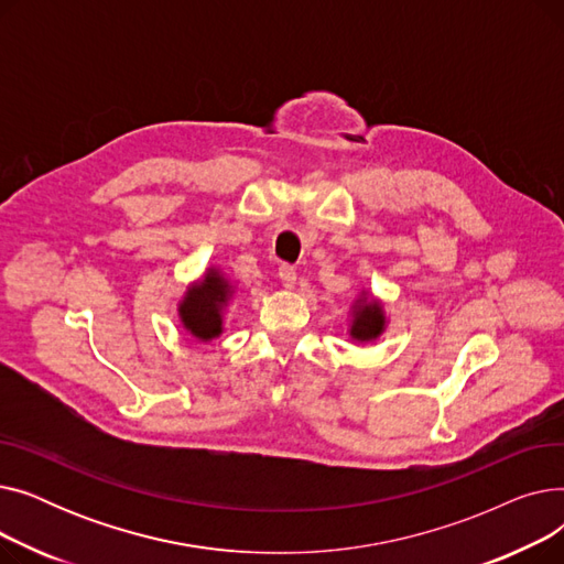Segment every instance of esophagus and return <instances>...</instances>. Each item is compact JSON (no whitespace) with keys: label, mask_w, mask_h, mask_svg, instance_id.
I'll use <instances>...</instances> for the list:
<instances>
[{"label":"esophagus","mask_w":564,"mask_h":564,"mask_svg":"<svg viewBox=\"0 0 564 564\" xmlns=\"http://www.w3.org/2000/svg\"><path fill=\"white\" fill-rule=\"evenodd\" d=\"M279 276H281V283L285 290H294V285H297V270L290 264H281L279 270Z\"/></svg>","instance_id":"obj_1"}]
</instances>
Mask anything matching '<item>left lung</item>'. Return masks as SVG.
Here are the masks:
<instances>
[{"label":"left lung","mask_w":564,"mask_h":564,"mask_svg":"<svg viewBox=\"0 0 564 564\" xmlns=\"http://www.w3.org/2000/svg\"><path fill=\"white\" fill-rule=\"evenodd\" d=\"M389 327V315L383 302L366 288L349 304V340L351 343H375Z\"/></svg>","instance_id":"left-lung-1"}]
</instances>
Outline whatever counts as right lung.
Segmentation results:
<instances>
[{"mask_svg": "<svg viewBox=\"0 0 564 564\" xmlns=\"http://www.w3.org/2000/svg\"><path fill=\"white\" fill-rule=\"evenodd\" d=\"M237 285L221 267L207 264L205 272L192 281L177 300V319L198 343H213L224 334V315L235 300Z\"/></svg>", "mask_w": 564, "mask_h": 564, "instance_id": "right-lung-1", "label": "right lung"}]
</instances>
